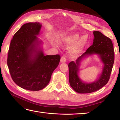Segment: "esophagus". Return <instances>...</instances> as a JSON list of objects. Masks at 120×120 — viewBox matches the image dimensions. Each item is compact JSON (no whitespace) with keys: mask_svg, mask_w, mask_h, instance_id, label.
Wrapping results in <instances>:
<instances>
[{"mask_svg":"<svg viewBox=\"0 0 120 120\" xmlns=\"http://www.w3.org/2000/svg\"><path fill=\"white\" fill-rule=\"evenodd\" d=\"M66 61H67V60H66V58L64 57V56H63V57L61 58L60 62L61 63H65L66 62Z\"/></svg>","mask_w":120,"mask_h":120,"instance_id":"34e87169","label":"esophagus"}]
</instances>
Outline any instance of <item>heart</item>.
<instances>
[{
  "label": "heart",
  "mask_w": 120,
  "mask_h": 120,
  "mask_svg": "<svg viewBox=\"0 0 120 120\" xmlns=\"http://www.w3.org/2000/svg\"><path fill=\"white\" fill-rule=\"evenodd\" d=\"M79 36L80 35L78 33L62 35L60 38L59 42L67 45L73 44L70 48L69 52L71 55L76 57L82 52L88 42L87 35H83L79 38Z\"/></svg>",
  "instance_id": "obj_1"
}]
</instances>
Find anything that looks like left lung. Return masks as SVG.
<instances>
[{"label": "left lung", "mask_w": 120, "mask_h": 120, "mask_svg": "<svg viewBox=\"0 0 120 120\" xmlns=\"http://www.w3.org/2000/svg\"><path fill=\"white\" fill-rule=\"evenodd\" d=\"M93 34L94 38L92 45L78 57L76 62H71L68 65L70 86L79 93H92L103 87L108 82L112 69L114 52L112 41L99 31H94ZM94 54H98L104 64L103 71L99 78L95 82L86 83L81 81L78 76L79 64L82 58Z\"/></svg>", "instance_id": "8db88e82"}]
</instances>
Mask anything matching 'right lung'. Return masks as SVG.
Listing matches in <instances>:
<instances>
[{
  "mask_svg": "<svg viewBox=\"0 0 120 120\" xmlns=\"http://www.w3.org/2000/svg\"><path fill=\"white\" fill-rule=\"evenodd\" d=\"M39 22L24 24L10 43L7 64L12 79L22 88L39 91L46 86L60 60L59 55L45 56L39 47Z\"/></svg>",
  "mask_w": 120,
  "mask_h": 120,
  "instance_id": "obj_1",
  "label": "right lung"
}]
</instances>
